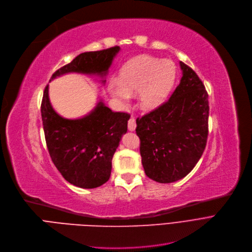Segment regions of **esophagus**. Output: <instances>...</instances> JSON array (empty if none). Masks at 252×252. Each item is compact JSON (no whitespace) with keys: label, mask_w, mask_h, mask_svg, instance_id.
Instances as JSON below:
<instances>
[{"label":"esophagus","mask_w":252,"mask_h":252,"mask_svg":"<svg viewBox=\"0 0 252 252\" xmlns=\"http://www.w3.org/2000/svg\"><path fill=\"white\" fill-rule=\"evenodd\" d=\"M136 128V121H135V118L134 117H131L128 120V129L130 131H134Z\"/></svg>","instance_id":"1"}]
</instances>
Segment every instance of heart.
<instances>
[{
    "label": "heart",
    "instance_id": "obj_1",
    "mask_svg": "<svg viewBox=\"0 0 252 252\" xmlns=\"http://www.w3.org/2000/svg\"><path fill=\"white\" fill-rule=\"evenodd\" d=\"M175 69L170 62L151 56H139L122 70L119 82L111 84L110 91L120 102L125 103L129 95L139 93L142 109L157 107L170 91Z\"/></svg>",
    "mask_w": 252,
    "mask_h": 252
}]
</instances>
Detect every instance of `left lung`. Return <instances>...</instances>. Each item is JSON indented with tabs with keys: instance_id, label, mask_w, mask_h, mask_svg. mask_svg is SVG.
I'll list each match as a JSON object with an SVG mask.
<instances>
[{
	"instance_id": "obj_1",
	"label": "left lung",
	"mask_w": 252,
	"mask_h": 252,
	"mask_svg": "<svg viewBox=\"0 0 252 252\" xmlns=\"http://www.w3.org/2000/svg\"><path fill=\"white\" fill-rule=\"evenodd\" d=\"M183 78L171 96L136 119L141 163L160 184L178 181L193 170L208 138L209 102L204 84L181 62Z\"/></svg>"
}]
</instances>
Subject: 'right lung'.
<instances>
[{
  "label": "right lung",
  "mask_w": 252,
  "mask_h": 252,
  "mask_svg": "<svg viewBox=\"0 0 252 252\" xmlns=\"http://www.w3.org/2000/svg\"><path fill=\"white\" fill-rule=\"evenodd\" d=\"M118 46L85 52L58 68L51 79L66 73L105 75ZM41 114L48 152L57 170L66 182L83 189H93L110 179L112 159L120 139L127 131L128 113L113 112L102 102L90 115L79 120L58 116L45 87Z\"/></svg>",
  "instance_id": "1"
}]
</instances>
